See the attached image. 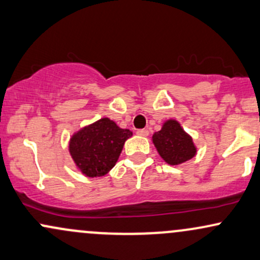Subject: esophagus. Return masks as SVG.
<instances>
[{"instance_id":"obj_1","label":"esophagus","mask_w":260,"mask_h":260,"mask_svg":"<svg viewBox=\"0 0 260 260\" xmlns=\"http://www.w3.org/2000/svg\"><path fill=\"white\" fill-rule=\"evenodd\" d=\"M136 134H137V135H140V136H148L149 131L146 130V129H140V130L136 131Z\"/></svg>"}]
</instances>
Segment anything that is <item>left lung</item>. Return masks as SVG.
Listing matches in <instances>:
<instances>
[{
  "instance_id": "obj_1",
  "label": "left lung",
  "mask_w": 260,
  "mask_h": 260,
  "mask_svg": "<svg viewBox=\"0 0 260 260\" xmlns=\"http://www.w3.org/2000/svg\"><path fill=\"white\" fill-rule=\"evenodd\" d=\"M158 153L170 166H179L197 153L192 137L182 129L178 120L169 119L152 136Z\"/></svg>"
}]
</instances>
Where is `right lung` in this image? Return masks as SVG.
Returning a JSON list of instances; mask_svg holds the SVG:
<instances>
[{"label": "right lung", "mask_w": 260, "mask_h": 260, "mask_svg": "<svg viewBox=\"0 0 260 260\" xmlns=\"http://www.w3.org/2000/svg\"><path fill=\"white\" fill-rule=\"evenodd\" d=\"M131 136L129 129H121L109 118H102L76 131L69 141V152L84 175L103 176L115 166L125 141Z\"/></svg>", "instance_id": "1"}]
</instances>
